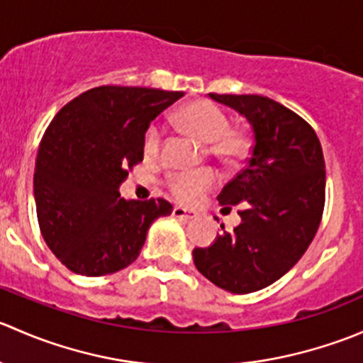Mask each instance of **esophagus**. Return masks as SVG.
Instances as JSON below:
<instances>
[{
    "label": "esophagus",
    "mask_w": 363,
    "mask_h": 363,
    "mask_svg": "<svg viewBox=\"0 0 363 363\" xmlns=\"http://www.w3.org/2000/svg\"><path fill=\"white\" fill-rule=\"evenodd\" d=\"M174 216L175 218H179V219H193L196 216V212H193V211H188V208H184V207H174Z\"/></svg>",
    "instance_id": "obj_1"
}]
</instances>
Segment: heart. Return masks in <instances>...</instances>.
<instances>
[{
    "label": "heart",
    "instance_id": "1",
    "mask_svg": "<svg viewBox=\"0 0 363 363\" xmlns=\"http://www.w3.org/2000/svg\"><path fill=\"white\" fill-rule=\"evenodd\" d=\"M174 121L181 130L195 137L196 140L207 145L208 155L214 158L233 163L246 155V138L237 131L230 130V121L226 113L211 104V101H193L184 105L174 116ZM161 145V130L151 126L144 138V151L147 156H156ZM216 182L214 172L200 170L188 174H174L168 179V188L172 195L184 203H191L202 193L211 189Z\"/></svg>",
    "mask_w": 363,
    "mask_h": 363
}]
</instances>
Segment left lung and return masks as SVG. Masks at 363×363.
Segmentation results:
<instances>
[{"mask_svg":"<svg viewBox=\"0 0 363 363\" xmlns=\"http://www.w3.org/2000/svg\"><path fill=\"white\" fill-rule=\"evenodd\" d=\"M208 96L246 117L252 147L246 168L218 195L223 208L240 203V225L195 247L193 259L216 286L251 294L283 277L313 242L325 205L323 151L313 128L270 98Z\"/></svg>","mask_w":363,"mask_h":363,"instance_id":"1","label":"left lung"}]
</instances>
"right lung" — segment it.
Masks as SVG:
<instances>
[{
  "label": "right lung",
  "mask_w": 363,
  "mask_h": 363,
  "mask_svg": "<svg viewBox=\"0 0 363 363\" xmlns=\"http://www.w3.org/2000/svg\"><path fill=\"white\" fill-rule=\"evenodd\" d=\"M181 91L101 86L65 105L35 164V202L47 246L72 272L98 277L137 259L147 230L172 214L167 200L121 199L128 168L144 160L151 121Z\"/></svg>",
  "instance_id": "obj_1"
}]
</instances>
